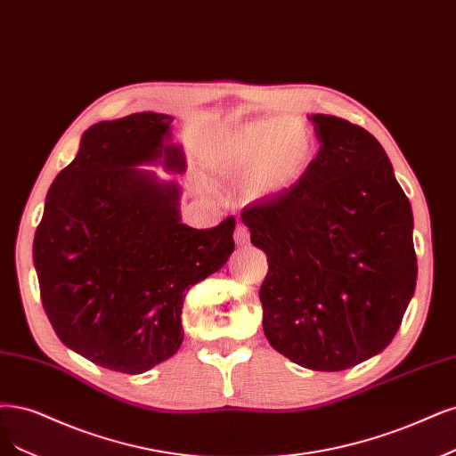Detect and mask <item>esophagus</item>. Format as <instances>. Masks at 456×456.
I'll return each mask as SVG.
<instances>
[{
    "label": "esophagus",
    "mask_w": 456,
    "mask_h": 456,
    "mask_svg": "<svg viewBox=\"0 0 456 456\" xmlns=\"http://www.w3.org/2000/svg\"><path fill=\"white\" fill-rule=\"evenodd\" d=\"M248 238H250L248 228L245 224H238V228H235V233H233L235 243H238L240 247H245V245H248Z\"/></svg>",
    "instance_id": "esophagus-1"
}]
</instances>
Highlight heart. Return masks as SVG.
Masks as SVG:
<instances>
[{
    "instance_id": "heart-1",
    "label": "heart",
    "mask_w": 456,
    "mask_h": 456,
    "mask_svg": "<svg viewBox=\"0 0 456 456\" xmlns=\"http://www.w3.org/2000/svg\"><path fill=\"white\" fill-rule=\"evenodd\" d=\"M311 152V141L297 124L260 120L218 134L206 160L223 177H253L258 196H277L304 177Z\"/></svg>"
}]
</instances>
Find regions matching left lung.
Masks as SVG:
<instances>
[{
    "label": "left lung",
    "mask_w": 456,
    "mask_h": 456,
    "mask_svg": "<svg viewBox=\"0 0 456 456\" xmlns=\"http://www.w3.org/2000/svg\"><path fill=\"white\" fill-rule=\"evenodd\" d=\"M321 143L290 191L241 211L268 256L264 334L297 366L341 371L381 353L415 292L411 203L381 143L332 115H311Z\"/></svg>",
    "instance_id": "1"
}]
</instances>
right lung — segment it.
Returning a JSON list of instances; mask_svg holds the SVG:
<instances>
[{
  "mask_svg": "<svg viewBox=\"0 0 456 456\" xmlns=\"http://www.w3.org/2000/svg\"><path fill=\"white\" fill-rule=\"evenodd\" d=\"M174 117L134 113L90 126L60 171L34 240L43 309L56 336L90 362L143 373L183 343L186 292L233 253L235 218L208 230L181 223L179 186L135 166L164 160Z\"/></svg>",
  "mask_w": 456,
  "mask_h": 456,
  "instance_id": "add662e5",
  "label": "right lung"
}]
</instances>
